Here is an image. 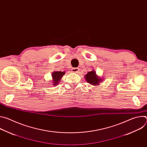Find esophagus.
Wrapping results in <instances>:
<instances>
[{
  "label": "esophagus",
  "instance_id": "obj_1",
  "mask_svg": "<svg viewBox=\"0 0 147 147\" xmlns=\"http://www.w3.org/2000/svg\"><path fill=\"white\" fill-rule=\"evenodd\" d=\"M71 70H72V72L74 73H78L80 71V69L78 68H73Z\"/></svg>",
  "mask_w": 147,
  "mask_h": 147
}]
</instances>
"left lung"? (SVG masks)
I'll list each match as a JSON object with an SVG mask.
<instances>
[{
	"mask_svg": "<svg viewBox=\"0 0 147 147\" xmlns=\"http://www.w3.org/2000/svg\"><path fill=\"white\" fill-rule=\"evenodd\" d=\"M85 80L88 83L90 84L91 85L93 86H96L100 84V82H103V78H100V77H99L96 74V71L95 70H92L88 72L87 74H86Z\"/></svg>",
	"mask_w": 147,
	"mask_h": 147,
	"instance_id": "1",
	"label": "left lung"
}]
</instances>
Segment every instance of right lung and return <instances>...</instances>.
<instances>
[{
	"label": "right lung",
	"mask_w": 147,
	"mask_h": 147,
	"mask_svg": "<svg viewBox=\"0 0 147 147\" xmlns=\"http://www.w3.org/2000/svg\"><path fill=\"white\" fill-rule=\"evenodd\" d=\"M65 74V71H55L52 73V84L53 86H57L60 81L61 80V78Z\"/></svg>",
	"instance_id": "add662e5"
}]
</instances>
